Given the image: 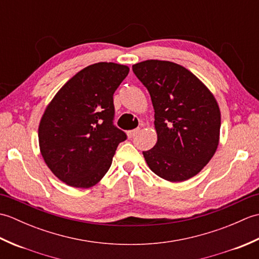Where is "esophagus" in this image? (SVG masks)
<instances>
[{
  "label": "esophagus",
  "mask_w": 259,
  "mask_h": 259,
  "mask_svg": "<svg viewBox=\"0 0 259 259\" xmlns=\"http://www.w3.org/2000/svg\"><path fill=\"white\" fill-rule=\"evenodd\" d=\"M140 128H137V129H134V130H129L126 131V136H128V138H134V137L139 133Z\"/></svg>",
  "instance_id": "34e87169"
}]
</instances>
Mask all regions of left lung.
Segmentation results:
<instances>
[{
  "mask_svg": "<svg viewBox=\"0 0 259 259\" xmlns=\"http://www.w3.org/2000/svg\"><path fill=\"white\" fill-rule=\"evenodd\" d=\"M150 93L157 142L144 151L159 177L181 183L201 171L219 144L221 110L210 90L183 65L147 60L133 65Z\"/></svg>",
  "mask_w": 259,
  "mask_h": 259,
  "instance_id": "1",
  "label": "left lung"
}]
</instances>
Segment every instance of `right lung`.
Here are the masks:
<instances>
[{
    "mask_svg": "<svg viewBox=\"0 0 259 259\" xmlns=\"http://www.w3.org/2000/svg\"><path fill=\"white\" fill-rule=\"evenodd\" d=\"M129 68L99 62L73 75L48 104L38 124V146L49 169L74 188H90L111 166L126 139L113 125V93Z\"/></svg>",
    "mask_w": 259,
    "mask_h": 259,
    "instance_id": "obj_1",
    "label": "right lung"
}]
</instances>
